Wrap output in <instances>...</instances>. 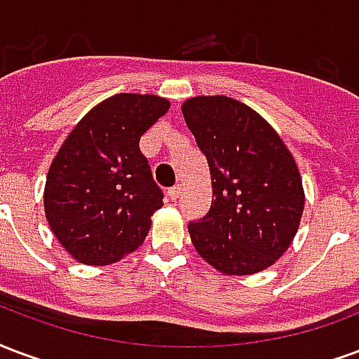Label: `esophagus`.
I'll list each match as a JSON object with an SVG mask.
<instances>
[{
	"instance_id": "esophagus-1",
	"label": "esophagus",
	"mask_w": 359,
	"mask_h": 359,
	"mask_svg": "<svg viewBox=\"0 0 359 359\" xmlns=\"http://www.w3.org/2000/svg\"><path fill=\"white\" fill-rule=\"evenodd\" d=\"M180 195H182V187H180V185H176V187L168 189V197L172 198V201H177V198H180Z\"/></svg>"
}]
</instances>
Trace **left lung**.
I'll list each match as a JSON object with an SVG mask.
<instances>
[{
	"mask_svg": "<svg viewBox=\"0 0 359 359\" xmlns=\"http://www.w3.org/2000/svg\"><path fill=\"white\" fill-rule=\"evenodd\" d=\"M185 124L208 161L212 206L189 224L193 247L226 276H250L290 247L304 212V187L279 133L226 95L191 97Z\"/></svg>",
	"mask_w": 359,
	"mask_h": 359,
	"instance_id": "8db88e82",
	"label": "left lung"
}]
</instances>
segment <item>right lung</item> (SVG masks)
<instances>
[{"label": "right lung", "instance_id": "obj_1", "mask_svg": "<svg viewBox=\"0 0 359 359\" xmlns=\"http://www.w3.org/2000/svg\"><path fill=\"white\" fill-rule=\"evenodd\" d=\"M168 109V99L158 95L109 97L74 126L51 162L43 191L47 224L80 264L118 262L147 237L162 191L140 140Z\"/></svg>", "mask_w": 359, "mask_h": 359}]
</instances>
